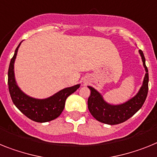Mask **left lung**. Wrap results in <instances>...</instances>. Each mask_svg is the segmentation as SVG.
Listing matches in <instances>:
<instances>
[{
  "label": "left lung",
  "instance_id": "left-lung-1",
  "mask_svg": "<svg viewBox=\"0 0 157 157\" xmlns=\"http://www.w3.org/2000/svg\"><path fill=\"white\" fill-rule=\"evenodd\" d=\"M139 53L141 56L146 73L138 93L128 101L121 105H111L104 100L102 95L97 89L88 86L91 91V94L88 99V108L95 119L101 123L110 125L123 123L139 111L144 103L148 91V71L146 67L143 52L139 50Z\"/></svg>",
  "mask_w": 157,
  "mask_h": 157
}]
</instances>
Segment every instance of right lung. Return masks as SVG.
<instances>
[{
    "mask_svg": "<svg viewBox=\"0 0 157 157\" xmlns=\"http://www.w3.org/2000/svg\"><path fill=\"white\" fill-rule=\"evenodd\" d=\"M21 42L16 48L11 59L8 72V85L12 101L16 107L30 120L39 123L48 122L56 119L64 110L67 97L80 88V84L61 89L48 98L36 99L22 92L17 84L14 73V63Z\"/></svg>",
    "mask_w": 157,
    "mask_h": 157,
    "instance_id": "add662e5",
    "label": "right lung"
}]
</instances>
